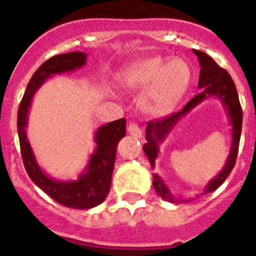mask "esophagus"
Masks as SVG:
<instances>
[{
  "instance_id": "obj_1",
  "label": "esophagus",
  "mask_w": 256,
  "mask_h": 256,
  "mask_svg": "<svg viewBox=\"0 0 256 256\" xmlns=\"http://www.w3.org/2000/svg\"><path fill=\"white\" fill-rule=\"evenodd\" d=\"M128 134L132 135V136H135V138H142V135H143V131H142V128H139V125H138V124H135V122H130V124H128Z\"/></svg>"
}]
</instances>
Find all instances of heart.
Returning <instances> with one entry per match:
<instances>
[{
    "mask_svg": "<svg viewBox=\"0 0 256 256\" xmlns=\"http://www.w3.org/2000/svg\"><path fill=\"white\" fill-rule=\"evenodd\" d=\"M126 85L134 90H146L142 100L150 114L164 116L183 99L192 81V70L182 58L152 56L131 64L125 73Z\"/></svg>",
    "mask_w": 256,
    "mask_h": 256,
    "instance_id": "1",
    "label": "heart"
}]
</instances>
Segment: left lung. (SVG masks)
<instances>
[{
	"instance_id": "8db88e82",
	"label": "left lung",
	"mask_w": 256,
	"mask_h": 256,
	"mask_svg": "<svg viewBox=\"0 0 256 256\" xmlns=\"http://www.w3.org/2000/svg\"><path fill=\"white\" fill-rule=\"evenodd\" d=\"M193 52L197 55L200 66H201L198 81V88H202L201 92L198 95H196L193 99H190L184 106L180 112L174 113V114L168 116L166 118L154 120V121L148 122L146 128V143L143 146V150L146 157H148V160H150V168H154L156 158L158 156V143L162 142V139H165L166 135L168 134V131L179 121L182 116L190 112L192 108H194L197 104L201 103L206 98H219L223 102L224 106H226L230 122H232V148H230V153L228 156V158H226L224 168L216 175V178H214L208 184L205 192H204L210 193L214 192L216 188H219L223 184V182L230 174L232 168H234L237 154H238L240 138H241L242 130V108L241 104H240L238 94H237V90H236L234 82L230 78V73L226 72L224 68L218 66L214 59L208 56V54H205V52L198 50H193ZM153 186H154L156 192L158 193L162 198L166 200V201L178 202V204L179 202H186V200L180 201V200L175 198L174 196L171 194L168 186H166V184L162 182V179L157 174L153 175Z\"/></svg>"
}]
</instances>
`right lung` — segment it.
<instances>
[{"mask_svg": "<svg viewBox=\"0 0 256 256\" xmlns=\"http://www.w3.org/2000/svg\"><path fill=\"white\" fill-rule=\"evenodd\" d=\"M88 55L81 51L59 54L41 64L28 82L26 90L18 110V134L20 152L26 174L45 193L58 204L73 208H91L100 205L110 190L117 144L126 134V120H116L98 128L95 135L96 150L91 154L88 170L80 175L78 180L58 182L51 179L37 165L30 142L26 139V126L28 110L37 88L58 73L70 72L86 63Z\"/></svg>", "mask_w": 256, "mask_h": 256, "instance_id": "1", "label": "right lung"}]
</instances>
